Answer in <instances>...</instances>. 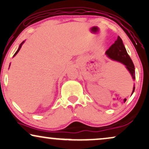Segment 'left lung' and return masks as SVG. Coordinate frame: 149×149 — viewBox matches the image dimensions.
Wrapping results in <instances>:
<instances>
[{
    "mask_svg": "<svg viewBox=\"0 0 149 149\" xmlns=\"http://www.w3.org/2000/svg\"><path fill=\"white\" fill-rule=\"evenodd\" d=\"M106 54L108 57L112 58V60L116 61L125 65L130 71L134 80L136 79V74H135V67L130 56L127 52L125 47L123 43L122 39L119 36H118L117 39L115 41L114 44H112L108 50L106 51ZM135 87L133 89V93L134 92Z\"/></svg>",
    "mask_w": 149,
    "mask_h": 149,
    "instance_id": "left-lung-1",
    "label": "left lung"
}]
</instances>
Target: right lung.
<instances>
[{
    "label": "right lung",
    "instance_id": "1",
    "mask_svg": "<svg viewBox=\"0 0 149 149\" xmlns=\"http://www.w3.org/2000/svg\"><path fill=\"white\" fill-rule=\"evenodd\" d=\"M24 43V42H22V43H21V44H20V45H19V48H18V49H17V50L16 51V52H15V54H14V55H13V56H15V54H16L17 52H19V49H20V48H21V47H22V43Z\"/></svg>",
    "mask_w": 149,
    "mask_h": 149
}]
</instances>
